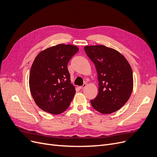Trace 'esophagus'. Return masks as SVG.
Wrapping results in <instances>:
<instances>
[{"label":"esophagus","instance_id":"34e87169","mask_svg":"<svg viewBox=\"0 0 157 157\" xmlns=\"http://www.w3.org/2000/svg\"><path fill=\"white\" fill-rule=\"evenodd\" d=\"M86 86H87V84H84L82 86H79V89H82L85 88V87H86Z\"/></svg>","mask_w":157,"mask_h":157}]
</instances>
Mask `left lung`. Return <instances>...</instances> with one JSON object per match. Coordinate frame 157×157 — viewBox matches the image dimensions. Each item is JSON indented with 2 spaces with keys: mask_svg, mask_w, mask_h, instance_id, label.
Instances as JSON below:
<instances>
[{
  "mask_svg": "<svg viewBox=\"0 0 157 157\" xmlns=\"http://www.w3.org/2000/svg\"><path fill=\"white\" fill-rule=\"evenodd\" d=\"M87 56L98 73V94L91 100L93 107L103 114L113 113L127 102L132 94L133 79L132 68L117 50L106 46H86Z\"/></svg>",
  "mask_w": 157,
  "mask_h": 157,
  "instance_id": "8db88e82",
  "label": "left lung"
}]
</instances>
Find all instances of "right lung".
I'll list each match as a JSON object with an SVG mask.
<instances>
[{"mask_svg": "<svg viewBox=\"0 0 157 157\" xmlns=\"http://www.w3.org/2000/svg\"><path fill=\"white\" fill-rule=\"evenodd\" d=\"M78 50L75 45L59 44L36 57L29 82L33 98L41 110L59 114L68 108L76 91L71 84L67 65Z\"/></svg>", "mask_w": 157, "mask_h": 157, "instance_id": "1", "label": "right lung"}]
</instances>
